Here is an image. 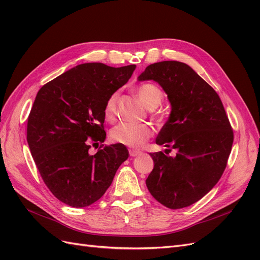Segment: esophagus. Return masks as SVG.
<instances>
[{
  "instance_id": "esophagus-1",
  "label": "esophagus",
  "mask_w": 260,
  "mask_h": 260,
  "mask_svg": "<svg viewBox=\"0 0 260 260\" xmlns=\"http://www.w3.org/2000/svg\"><path fill=\"white\" fill-rule=\"evenodd\" d=\"M129 154H130L131 157H136V156H139V155L142 154V152L136 151V149H129Z\"/></svg>"
}]
</instances>
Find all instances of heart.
Returning a JSON list of instances; mask_svg holds the SVG:
<instances>
[{
  "label": "heart",
  "instance_id": "1",
  "mask_svg": "<svg viewBox=\"0 0 260 260\" xmlns=\"http://www.w3.org/2000/svg\"><path fill=\"white\" fill-rule=\"evenodd\" d=\"M137 95L139 100L147 109H153L160 104L164 94L161 90L152 83H144L137 89ZM118 94H112L107 100L104 107V116L106 120L112 121L116 114V103ZM153 135V130L147 124H131L119 123L109 132L111 141L117 144H121L132 148H139L143 146L145 141Z\"/></svg>",
  "mask_w": 260,
  "mask_h": 260
}]
</instances>
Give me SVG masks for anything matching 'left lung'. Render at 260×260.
<instances>
[{
    "mask_svg": "<svg viewBox=\"0 0 260 260\" xmlns=\"http://www.w3.org/2000/svg\"><path fill=\"white\" fill-rule=\"evenodd\" d=\"M138 80H153L167 94L171 112L156 144L177 149L176 156L149 154L154 168L146 186L164 206H190L217 184L231 153L233 132L222 102L205 80L181 61L151 64Z\"/></svg>",
    "mask_w": 260,
    "mask_h": 260,
    "instance_id": "obj_1",
    "label": "left lung"
}]
</instances>
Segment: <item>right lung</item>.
<instances>
[{
	"label": "right lung",
	"instance_id": "right-lung-1",
	"mask_svg": "<svg viewBox=\"0 0 260 260\" xmlns=\"http://www.w3.org/2000/svg\"><path fill=\"white\" fill-rule=\"evenodd\" d=\"M136 67L85 62L39 90L28 117L27 142L44 183L66 205L82 208L100 200L129 157L121 144L94 155L89 149L92 142L105 141L106 102Z\"/></svg>",
	"mask_w": 260,
	"mask_h": 260
}]
</instances>
